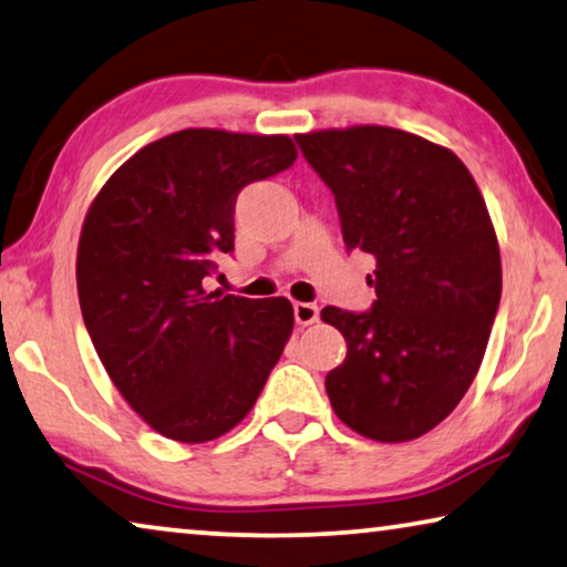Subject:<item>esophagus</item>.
I'll list each match as a JSON object with an SVG mask.
<instances>
[{
  "label": "esophagus",
  "mask_w": 567,
  "mask_h": 567,
  "mask_svg": "<svg viewBox=\"0 0 567 567\" xmlns=\"http://www.w3.org/2000/svg\"><path fill=\"white\" fill-rule=\"evenodd\" d=\"M295 320H298V326H312V322H318L320 318V308L312 302H295Z\"/></svg>",
  "instance_id": "34e87169"
}]
</instances>
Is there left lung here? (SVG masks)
<instances>
[{
	"label": "left lung",
	"instance_id": "1",
	"mask_svg": "<svg viewBox=\"0 0 567 567\" xmlns=\"http://www.w3.org/2000/svg\"><path fill=\"white\" fill-rule=\"evenodd\" d=\"M336 196L346 249L375 257L371 310L322 308L346 361L326 389L338 419L375 442H411L464 399L502 298L499 245L452 151L385 125L295 136Z\"/></svg>",
	"mask_w": 567,
	"mask_h": 567
}]
</instances>
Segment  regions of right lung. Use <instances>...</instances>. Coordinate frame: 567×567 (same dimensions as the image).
Here are the masks:
<instances>
[{
	"mask_svg": "<svg viewBox=\"0 0 567 567\" xmlns=\"http://www.w3.org/2000/svg\"><path fill=\"white\" fill-rule=\"evenodd\" d=\"M295 158L287 136L178 131L125 161L90 206L78 247L87 336L131 409L174 442L235 429L290 338V300L206 292V277L235 251L241 188Z\"/></svg>",
	"mask_w": 567,
	"mask_h": 567,
	"instance_id": "1",
	"label": "right lung"
}]
</instances>
